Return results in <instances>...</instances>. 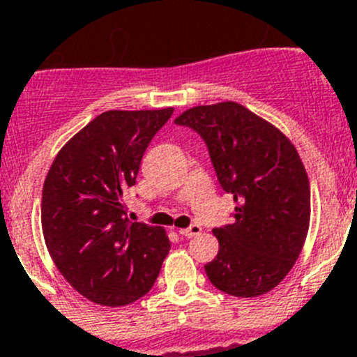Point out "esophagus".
<instances>
[{
    "mask_svg": "<svg viewBox=\"0 0 357 357\" xmlns=\"http://www.w3.org/2000/svg\"><path fill=\"white\" fill-rule=\"evenodd\" d=\"M202 232V227L200 225H191L188 229H181L178 230V234L184 236V238H193V236H198Z\"/></svg>",
    "mask_w": 357,
    "mask_h": 357,
    "instance_id": "esophagus-1",
    "label": "esophagus"
}]
</instances>
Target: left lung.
Here are the masks:
<instances>
[{"label": "left lung", "mask_w": 357, "mask_h": 357, "mask_svg": "<svg viewBox=\"0 0 357 357\" xmlns=\"http://www.w3.org/2000/svg\"><path fill=\"white\" fill-rule=\"evenodd\" d=\"M175 123L202 135L218 181L234 195V223L213 230L220 250L206 264L207 277L243 298L272 291L298 259L309 229L311 191L298 151L236 102L193 107Z\"/></svg>", "instance_id": "obj_1"}]
</instances>
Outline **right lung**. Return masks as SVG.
<instances>
[{
    "label": "right lung",
    "instance_id": "add662e5",
    "mask_svg": "<svg viewBox=\"0 0 357 357\" xmlns=\"http://www.w3.org/2000/svg\"><path fill=\"white\" fill-rule=\"evenodd\" d=\"M172 114L173 107L107 110L61 148L46 175L44 241L59 272L91 302L118 307L141 298L168 255L166 230L128 222L123 193Z\"/></svg>",
    "mask_w": 357,
    "mask_h": 357
}]
</instances>
